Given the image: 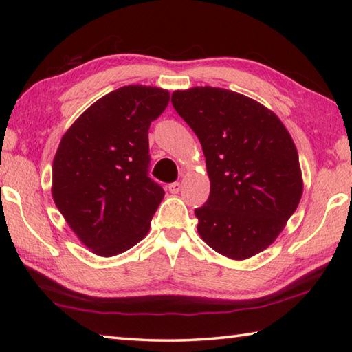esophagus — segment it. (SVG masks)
<instances>
[{
	"label": "esophagus",
	"mask_w": 352,
	"mask_h": 352,
	"mask_svg": "<svg viewBox=\"0 0 352 352\" xmlns=\"http://www.w3.org/2000/svg\"><path fill=\"white\" fill-rule=\"evenodd\" d=\"M180 189H182L180 183H170V184L168 186V190L172 193V195H175V193L180 192Z\"/></svg>",
	"instance_id": "esophagus-1"
}]
</instances>
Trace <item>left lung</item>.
<instances>
[{
  "label": "left lung",
  "mask_w": 352,
  "mask_h": 352,
  "mask_svg": "<svg viewBox=\"0 0 352 352\" xmlns=\"http://www.w3.org/2000/svg\"><path fill=\"white\" fill-rule=\"evenodd\" d=\"M170 102L206 155L210 195L195 208L199 236L226 257L256 256L281 233L302 195L289 131L271 110L227 89L177 91Z\"/></svg>",
  "instance_id": "obj_1"
}]
</instances>
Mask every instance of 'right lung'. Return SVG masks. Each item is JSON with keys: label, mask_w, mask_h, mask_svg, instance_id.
<instances>
[{"label": "right lung", "mask_w": 352, "mask_h": 352, "mask_svg": "<svg viewBox=\"0 0 352 352\" xmlns=\"http://www.w3.org/2000/svg\"><path fill=\"white\" fill-rule=\"evenodd\" d=\"M169 92L124 86L102 96L66 131L52 163V198L74 233L102 257L144 239L164 190L148 175V130Z\"/></svg>", "instance_id": "obj_1"}]
</instances>
